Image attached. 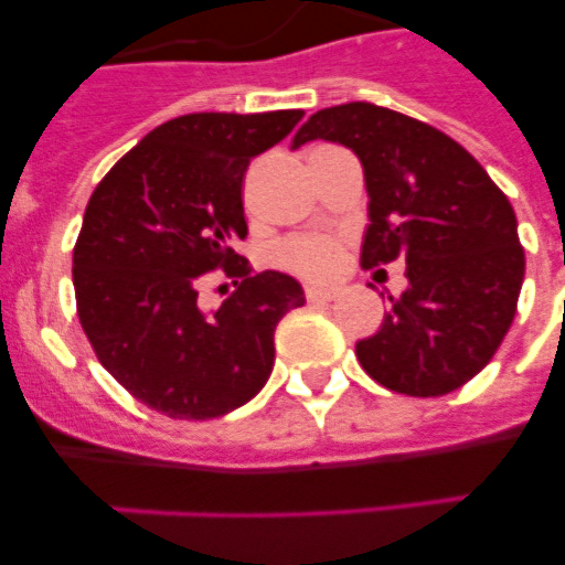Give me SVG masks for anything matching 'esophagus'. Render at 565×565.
<instances>
[{"mask_svg": "<svg viewBox=\"0 0 565 565\" xmlns=\"http://www.w3.org/2000/svg\"><path fill=\"white\" fill-rule=\"evenodd\" d=\"M337 297V288H322V286H308L306 299L308 302H328V299Z\"/></svg>", "mask_w": 565, "mask_h": 565, "instance_id": "obj_1", "label": "esophagus"}]
</instances>
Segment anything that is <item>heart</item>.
<instances>
[{"label": "heart", "mask_w": 565, "mask_h": 565, "mask_svg": "<svg viewBox=\"0 0 565 565\" xmlns=\"http://www.w3.org/2000/svg\"><path fill=\"white\" fill-rule=\"evenodd\" d=\"M274 266L306 279L333 277L342 266V243L326 234H294L277 243Z\"/></svg>", "instance_id": "1"}]
</instances>
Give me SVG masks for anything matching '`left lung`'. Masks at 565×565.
I'll list each match as a JSON object with an SVG mask.
<instances>
[{
  "label": "left lung",
  "mask_w": 565,
  "mask_h": 565,
  "mask_svg": "<svg viewBox=\"0 0 565 565\" xmlns=\"http://www.w3.org/2000/svg\"><path fill=\"white\" fill-rule=\"evenodd\" d=\"M326 138L364 167L371 226L362 268L404 259L407 291L356 344L367 376L444 396L487 367L518 311L526 257L507 194L450 135L367 102L313 113L294 147Z\"/></svg>",
  "instance_id": "1"
}]
</instances>
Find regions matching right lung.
I'll use <instances>...</instances> for the list:
<instances>
[{
    "instance_id": "obj_1",
    "label": "right lung",
    "mask_w": 565,
    "mask_h": 565,
    "mask_svg": "<svg viewBox=\"0 0 565 565\" xmlns=\"http://www.w3.org/2000/svg\"><path fill=\"white\" fill-rule=\"evenodd\" d=\"M302 109L192 113L154 127L89 194L73 248L76 311L98 362L129 396L169 418L206 422L246 404L274 367V331L306 302L294 277L254 274L243 181ZM235 279L221 309L196 294Z\"/></svg>"
}]
</instances>
